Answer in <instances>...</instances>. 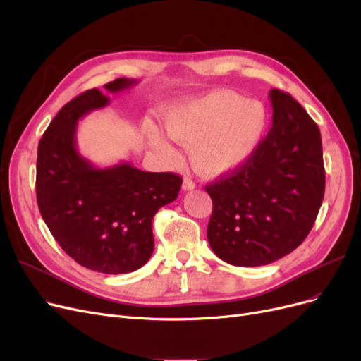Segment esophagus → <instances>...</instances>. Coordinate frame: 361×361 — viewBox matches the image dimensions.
Returning <instances> with one entry per match:
<instances>
[{"mask_svg": "<svg viewBox=\"0 0 361 361\" xmlns=\"http://www.w3.org/2000/svg\"><path fill=\"white\" fill-rule=\"evenodd\" d=\"M182 188H183V191H191L195 188V183L192 182L191 178H185L183 183H182Z\"/></svg>", "mask_w": 361, "mask_h": 361, "instance_id": "34e87169", "label": "esophagus"}]
</instances>
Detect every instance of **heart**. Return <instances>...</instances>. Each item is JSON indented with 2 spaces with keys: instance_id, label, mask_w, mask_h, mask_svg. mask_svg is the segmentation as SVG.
Listing matches in <instances>:
<instances>
[{
  "instance_id": "1",
  "label": "heart",
  "mask_w": 361,
  "mask_h": 361,
  "mask_svg": "<svg viewBox=\"0 0 361 361\" xmlns=\"http://www.w3.org/2000/svg\"><path fill=\"white\" fill-rule=\"evenodd\" d=\"M164 125L171 138L191 146V162L204 176L241 167L265 135L268 114L257 101H245L235 92L216 90L199 99L170 108ZM150 147L166 161L179 158L171 140L152 122H145Z\"/></svg>"
}]
</instances>
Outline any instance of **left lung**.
<instances>
[{
  "mask_svg": "<svg viewBox=\"0 0 361 361\" xmlns=\"http://www.w3.org/2000/svg\"><path fill=\"white\" fill-rule=\"evenodd\" d=\"M272 126L241 167L206 185L214 209L207 241L235 267H262L289 255L310 233L322 204L319 128L289 93L269 92Z\"/></svg>",
  "mask_w": 361,
  "mask_h": 361,
  "instance_id": "left-lung-1",
  "label": "left lung"
}]
</instances>
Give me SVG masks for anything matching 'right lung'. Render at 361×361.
<instances>
[{
  "label": "right lung",
  "instance_id": "right-lung-1",
  "mask_svg": "<svg viewBox=\"0 0 361 361\" xmlns=\"http://www.w3.org/2000/svg\"><path fill=\"white\" fill-rule=\"evenodd\" d=\"M135 80L117 78L111 93ZM110 99L97 89L73 97L54 117L37 149L36 194L49 232L81 267L102 274H126L154 253L152 220L159 207L176 200L182 178L150 173L122 162L97 169L76 150V125Z\"/></svg>",
  "mask_w": 361,
  "mask_h": 361
}]
</instances>
